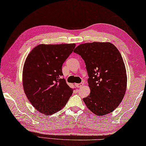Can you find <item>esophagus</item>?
I'll use <instances>...</instances> for the list:
<instances>
[{
	"mask_svg": "<svg viewBox=\"0 0 146 146\" xmlns=\"http://www.w3.org/2000/svg\"><path fill=\"white\" fill-rule=\"evenodd\" d=\"M83 83H75V86L77 88H80L81 87H82V86H83Z\"/></svg>",
	"mask_w": 146,
	"mask_h": 146,
	"instance_id": "34e87169",
	"label": "esophagus"
}]
</instances>
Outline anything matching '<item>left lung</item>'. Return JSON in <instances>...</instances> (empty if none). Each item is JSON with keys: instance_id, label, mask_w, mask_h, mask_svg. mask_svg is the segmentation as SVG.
I'll return each instance as SVG.
<instances>
[{"instance_id": "obj_1", "label": "left lung", "mask_w": 146, "mask_h": 146, "mask_svg": "<svg viewBox=\"0 0 146 146\" xmlns=\"http://www.w3.org/2000/svg\"><path fill=\"white\" fill-rule=\"evenodd\" d=\"M74 52L84 60L90 89L83 98L86 106L98 116L113 112L122 101L127 88V74L121 55L109 42L83 43Z\"/></svg>"}]
</instances>
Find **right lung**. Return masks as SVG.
Here are the masks:
<instances>
[{
    "label": "right lung",
    "mask_w": 146,
    "mask_h": 146,
    "mask_svg": "<svg viewBox=\"0 0 146 146\" xmlns=\"http://www.w3.org/2000/svg\"><path fill=\"white\" fill-rule=\"evenodd\" d=\"M75 43L39 44L26 57L23 70L24 91L40 113L51 115L60 111L72 94L66 83L62 65L73 52Z\"/></svg>",
    "instance_id": "obj_1"
}]
</instances>
